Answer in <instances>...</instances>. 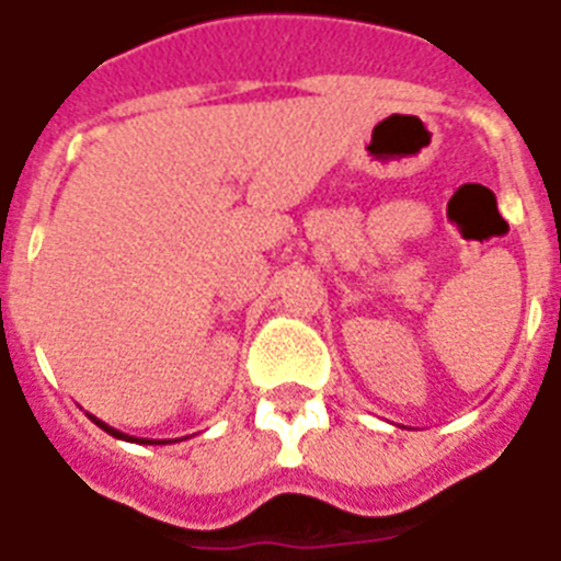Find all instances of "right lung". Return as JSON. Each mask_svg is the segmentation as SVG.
Returning a JSON list of instances; mask_svg holds the SVG:
<instances>
[{
	"mask_svg": "<svg viewBox=\"0 0 561 561\" xmlns=\"http://www.w3.org/2000/svg\"><path fill=\"white\" fill-rule=\"evenodd\" d=\"M91 421L98 423L100 430L103 432H108V435H112V438H121V440H131V444H172V440H149V438H131V435H126V432H121V430H115V426H108V423H103L100 421V417H94V414H89Z\"/></svg>",
	"mask_w": 561,
	"mask_h": 561,
	"instance_id": "obj_1",
	"label": "right lung"
}]
</instances>
